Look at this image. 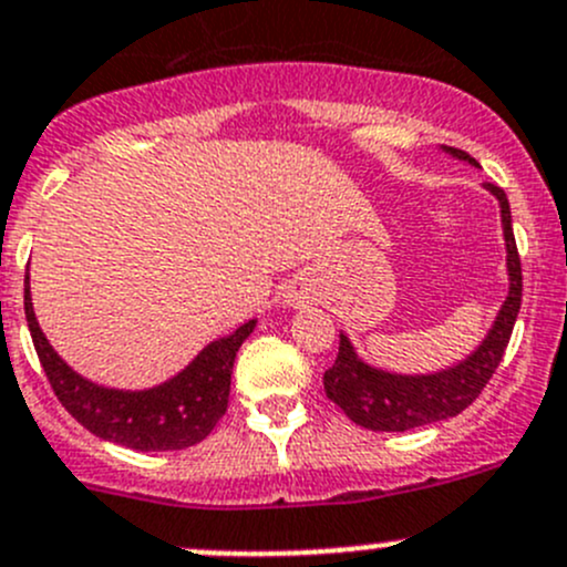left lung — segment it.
I'll return each mask as SVG.
<instances>
[{"label": "left lung", "mask_w": 567, "mask_h": 567, "mask_svg": "<svg viewBox=\"0 0 567 567\" xmlns=\"http://www.w3.org/2000/svg\"><path fill=\"white\" fill-rule=\"evenodd\" d=\"M443 152L468 166H480L471 155L454 146H443ZM502 207L504 249H507V279L509 290L498 310L496 321L487 329L485 340L471 351L457 365H449L435 373H395L371 365L357 354L349 334L340 332V349L334 365L323 373V390L329 399L357 423L373 432H406L426 423L446 421L460 415L476 395L485 390L491 377L502 362L504 349L513 334L515 318L520 310V257L513 235V213H509L507 194L498 185L485 183Z\"/></svg>", "instance_id": "left-lung-1"}]
</instances>
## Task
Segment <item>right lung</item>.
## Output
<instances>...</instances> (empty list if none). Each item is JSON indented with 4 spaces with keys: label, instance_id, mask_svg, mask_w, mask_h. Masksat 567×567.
<instances>
[{
    "label": "right lung",
    "instance_id": "add662e5",
    "mask_svg": "<svg viewBox=\"0 0 567 567\" xmlns=\"http://www.w3.org/2000/svg\"><path fill=\"white\" fill-rule=\"evenodd\" d=\"M24 312L38 360L60 404L87 432L135 452H179L210 435L227 412L235 354L257 327L255 318L240 323L235 332L207 343L183 371L155 388L121 390L91 382L52 349L32 310L30 274L24 279Z\"/></svg>",
    "mask_w": 567,
    "mask_h": 567
}]
</instances>
